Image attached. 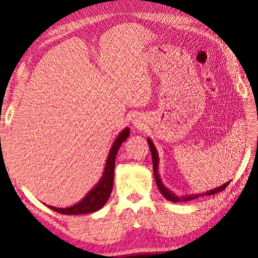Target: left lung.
I'll list each match as a JSON object with an SVG mask.
<instances>
[{"mask_svg":"<svg viewBox=\"0 0 258 258\" xmlns=\"http://www.w3.org/2000/svg\"><path fill=\"white\" fill-rule=\"evenodd\" d=\"M148 144L150 147V151H151L152 154V163H153V172H154V178H156V182H157V186L159 190L161 191V194L163 195V198H166L168 201H170V202H174V203H178V202H188V201L191 200H195L198 198H201V196H204V195H214L217 193H220V191L223 190L226 187L229 185V181L226 182V184H223L222 186H219L217 188L214 189H211L205 191L203 194H190V195H185V196H177L175 195V193H172L171 190H169L165 187V185L162 184L161 181V178L158 174V166H159V157H158V152H157V149L154 147L153 142L151 141V139H148Z\"/></svg>","mask_w":258,"mask_h":258,"instance_id":"1","label":"left lung"}]
</instances>
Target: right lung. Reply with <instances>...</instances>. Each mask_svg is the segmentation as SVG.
I'll return each mask as SVG.
<instances>
[{
	"label": "right lung",
	"mask_w": 258,
	"mask_h": 258,
	"mask_svg": "<svg viewBox=\"0 0 258 258\" xmlns=\"http://www.w3.org/2000/svg\"><path fill=\"white\" fill-rule=\"evenodd\" d=\"M128 135H130L128 127H126L118 134V137L116 138L115 142L113 143V147L110 149L108 158H107L102 177L100 178V180L98 181V184L93 187L91 190H89V193L84 196L80 202L77 203L76 205H73V207L65 208V209L50 207V205H48V208L55 211V212L74 215V214H86V213L96 212V211L100 210L102 207H104L109 199L111 190H113L116 154L118 152V149L120 148L121 143L126 141V139L128 138Z\"/></svg>",
	"instance_id": "obj_1"
}]
</instances>
